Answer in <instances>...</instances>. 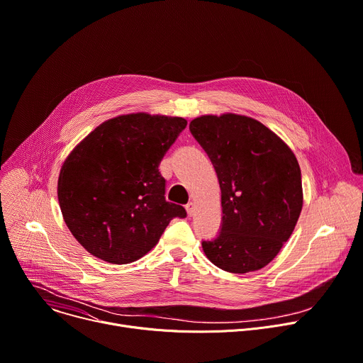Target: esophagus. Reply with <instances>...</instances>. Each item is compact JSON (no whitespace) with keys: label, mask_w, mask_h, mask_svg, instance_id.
Wrapping results in <instances>:
<instances>
[{"label":"esophagus","mask_w":363,"mask_h":363,"mask_svg":"<svg viewBox=\"0 0 363 363\" xmlns=\"http://www.w3.org/2000/svg\"><path fill=\"white\" fill-rule=\"evenodd\" d=\"M185 208H186V213H188V216H189V217H192V216L195 214V204H194L192 201H191V203H188Z\"/></svg>","instance_id":"1"}]
</instances>
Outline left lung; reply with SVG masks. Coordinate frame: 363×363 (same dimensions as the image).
Instances as JSON below:
<instances>
[{
  "instance_id": "8db88e82",
  "label": "left lung",
  "mask_w": 363,
  "mask_h": 363,
  "mask_svg": "<svg viewBox=\"0 0 363 363\" xmlns=\"http://www.w3.org/2000/svg\"><path fill=\"white\" fill-rule=\"evenodd\" d=\"M189 130L211 159L221 189V232L203 242L206 256L232 274L265 268L303 210L298 160L271 128L247 116L206 114Z\"/></svg>"
}]
</instances>
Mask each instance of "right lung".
Wrapping results in <instances>:
<instances>
[{
  "label": "right lung",
  "mask_w": 363,
  "mask_h": 363,
  "mask_svg": "<svg viewBox=\"0 0 363 363\" xmlns=\"http://www.w3.org/2000/svg\"><path fill=\"white\" fill-rule=\"evenodd\" d=\"M186 120L149 113L113 117L85 136L57 178L60 211L74 238L92 256L114 265L150 252L182 206L164 200L159 172Z\"/></svg>",
  "instance_id": "obj_1"
}]
</instances>
